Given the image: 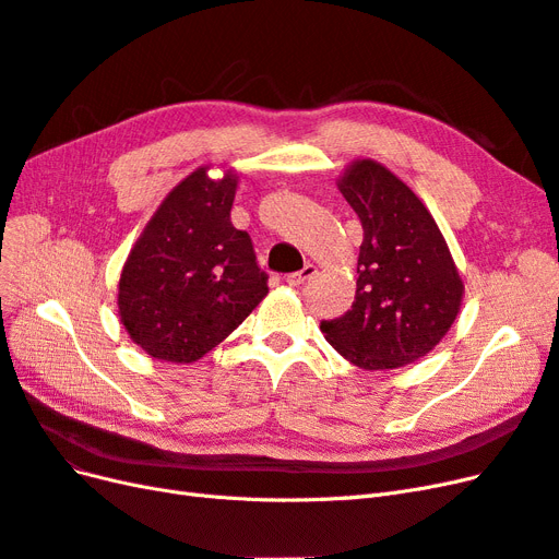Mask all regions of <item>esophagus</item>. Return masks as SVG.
<instances>
[{
    "mask_svg": "<svg viewBox=\"0 0 559 559\" xmlns=\"http://www.w3.org/2000/svg\"><path fill=\"white\" fill-rule=\"evenodd\" d=\"M317 275V267L314 265H306L302 270H298V273H292V275H286V284L289 286H300V284H306L308 280H312Z\"/></svg>",
    "mask_w": 559,
    "mask_h": 559,
    "instance_id": "1",
    "label": "esophagus"
}]
</instances>
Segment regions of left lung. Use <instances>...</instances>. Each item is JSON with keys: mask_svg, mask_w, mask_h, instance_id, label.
<instances>
[{"mask_svg": "<svg viewBox=\"0 0 559 559\" xmlns=\"http://www.w3.org/2000/svg\"><path fill=\"white\" fill-rule=\"evenodd\" d=\"M337 189L359 216L364 242L352 310L321 321V331L364 370H392L427 357L464 298L441 228L411 186L378 160H354Z\"/></svg>", "mask_w": 559, "mask_h": 559, "instance_id": "1", "label": "left lung"}]
</instances>
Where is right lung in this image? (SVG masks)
<instances>
[{
  "mask_svg": "<svg viewBox=\"0 0 559 559\" xmlns=\"http://www.w3.org/2000/svg\"><path fill=\"white\" fill-rule=\"evenodd\" d=\"M198 167L165 195L128 253L118 317L148 357L193 364L267 294L251 238L230 224L238 175Z\"/></svg>",
  "mask_w": 559,
  "mask_h": 559,
  "instance_id": "add662e5",
  "label": "right lung"
}]
</instances>
